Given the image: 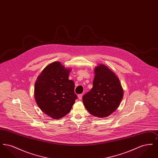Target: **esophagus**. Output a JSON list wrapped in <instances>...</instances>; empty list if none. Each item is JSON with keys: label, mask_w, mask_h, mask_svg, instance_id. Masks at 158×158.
<instances>
[{"label": "esophagus", "mask_w": 158, "mask_h": 158, "mask_svg": "<svg viewBox=\"0 0 158 158\" xmlns=\"http://www.w3.org/2000/svg\"><path fill=\"white\" fill-rule=\"evenodd\" d=\"M82 94H79V95H77V97H78V98H79V100H81L82 99Z\"/></svg>", "instance_id": "34e87169"}]
</instances>
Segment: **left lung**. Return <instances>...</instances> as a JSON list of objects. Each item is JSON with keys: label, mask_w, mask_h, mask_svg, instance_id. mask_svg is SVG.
Returning a JSON list of instances; mask_svg holds the SVG:
<instances>
[{"label": "left lung", "mask_w": 158, "mask_h": 158, "mask_svg": "<svg viewBox=\"0 0 158 158\" xmlns=\"http://www.w3.org/2000/svg\"><path fill=\"white\" fill-rule=\"evenodd\" d=\"M123 97L119 79L104 64L95 69L93 87L83 96V102L90 114L98 118L106 117L114 112Z\"/></svg>", "instance_id": "obj_1"}]
</instances>
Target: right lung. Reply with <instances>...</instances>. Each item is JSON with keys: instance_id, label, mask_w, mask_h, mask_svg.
<instances>
[{"instance_id": "add662e5", "label": "right lung", "mask_w": 158, "mask_h": 158, "mask_svg": "<svg viewBox=\"0 0 158 158\" xmlns=\"http://www.w3.org/2000/svg\"><path fill=\"white\" fill-rule=\"evenodd\" d=\"M70 70L59 61H54L44 69L35 83L34 97L38 106L53 119L68 114L77 99L75 83L69 79Z\"/></svg>"}]
</instances>
